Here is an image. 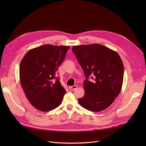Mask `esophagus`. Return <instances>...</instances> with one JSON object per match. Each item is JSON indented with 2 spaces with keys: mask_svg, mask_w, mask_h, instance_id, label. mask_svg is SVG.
<instances>
[{
  "mask_svg": "<svg viewBox=\"0 0 146 146\" xmlns=\"http://www.w3.org/2000/svg\"><path fill=\"white\" fill-rule=\"evenodd\" d=\"M77 88V85H74V86H69V89L70 91H73L74 90H76Z\"/></svg>",
  "mask_w": 146,
  "mask_h": 146,
  "instance_id": "34e87169",
  "label": "esophagus"
}]
</instances>
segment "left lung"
<instances>
[{
    "label": "left lung",
    "mask_w": 146,
    "mask_h": 146,
    "mask_svg": "<svg viewBox=\"0 0 146 146\" xmlns=\"http://www.w3.org/2000/svg\"><path fill=\"white\" fill-rule=\"evenodd\" d=\"M72 50L86 77L85 94L78 99L79 104L91 111L107 108L122 86L123 65L120 56L99 44L73 46Z\"/></svg>",
    "instance_id": "left-lung-1"
}]
</instances>
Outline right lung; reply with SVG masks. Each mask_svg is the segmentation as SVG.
<instances>
[{"instance_id": "right-lung-1", "label": "right lung", "mask_w": 146, "mask_h": 146, "mask_svg": "<svg viewBox=\"0 0 146 146\" xmlns=\"http://www.w3.org/2000/svg\"><path fill=\"white\" fill-rule=\"evenodd\" d=\"M69 46L45 44L29 50L22 60L19 77L30 104L41 111L57 108L66 90L57 77Z\"/></svg>"}]
</instances>
